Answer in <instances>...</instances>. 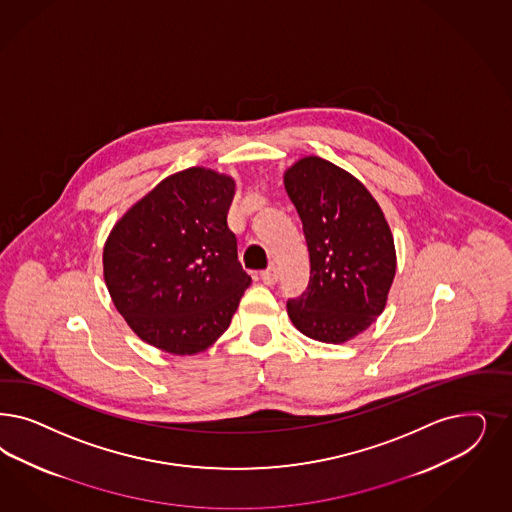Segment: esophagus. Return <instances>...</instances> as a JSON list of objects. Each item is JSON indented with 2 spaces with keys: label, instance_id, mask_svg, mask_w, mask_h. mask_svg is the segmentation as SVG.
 I'll list each match as a JSON object with an SVG mask.
<instances>
[{
  "label": "esophagus",
  "instance_id": "1",
  "mask_svg": "<svg viewBox=\"0 0 512 512\" xmlns=\"http://www.w3.org/2000/svg\"><path fill=\"white\" fill-rule=\"evenodd\" d=\"M262 281H264V284H267V286H273L275 282H277V279H279V271H277V267L275 265H269L265 271H262Z\"/></svg>",
  "mask_w": 512,
  "mask_h": 512
}]
</instances>
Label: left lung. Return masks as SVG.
<instances>
[{"instance_id": "obj_1", "label": "left lung", "mask_w": 512, "mask_h": 512, "mask_svg": "<svg viewBox=\"0 0 512 512\" xmlns=\"http://www.w3.org/2000/svg\"><path fill=\"white\" fill-rule=\"evenodd\" d=\"M284 188L311 260L309 284L288 299V316L311 339L345 343L384 311L396 275L392 231L362 182L322 158L292 165Z\"/></svg>"}]
</instances>
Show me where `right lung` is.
Listing matches in <instances>:
<instances>
[{"mask_svg": "<svg viewBox=\"0 0 512 512\" xmlns=\"http://www.w3.org/2000/svg\"><path fill=\"white\" fill-rule=\"evenodd\" d=\"M233 194L230 177L190 167L160 182L111 231L105 282L143 341L196 354L228 330L252 282L228 228Z\"/></svg>", "mask_w": 512, "mask_h": 512, "instance_id": "1", "label": "right lung"}]
</instances>
